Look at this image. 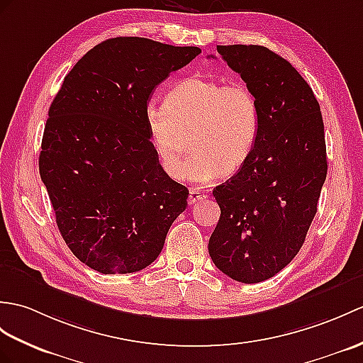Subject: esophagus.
Wrapping results in <instances>:
<instances>
[{
    "label": "esophagus",
    "mask_w": 363,
    "mask_h": 363,
    "mask_svg": "<svg viewBox=\"0 0 363 363\" xmlns=\"http://www.w3.org/2000/svg\"><path fill=\"white\" fill-rule=\"evenodd\" d=\"M204 198H207V195L202 190H199V189H190V193H189V204L190 206L196 204L198 201L204 199Z\"/></svg>",
    "instance_id": "1"
}]
</instances>
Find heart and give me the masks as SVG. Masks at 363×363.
Returning a JSON list of instances; mask_svg holds the SVG:
<instances>
[{
  "label": "heart",
  "instance_id": "b5f03b06",
  "mask_svg": "<svg viewBox=\"0 0 363 363\" xmlns=\"http://www.w3.org/2000/svg\"><path fill=\"white\" fill-rule=\"evenodd\" d=\"M155 153L170 178L187 170V136L193 153L189 178L215 182L238 172L254 153L259 133L258 102L244 83L189 77L172 88L164 106L148 105L143 114Z\"/></svg>",
  "mask_w": 363,
  "mask_h": 363
}]
</instances>
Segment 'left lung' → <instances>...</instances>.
Masks as SVG:
<instances>
[{
    "instance_id": "8db88e82",
    "label": "left lung",
    "mask_w": 363,
    "mask_h": 363,
    "mask_svg": "<svg viewBox=\"0 0 363 363\" xmlns=\"http://www.w3.org/2000/svg\"><path fill=\"white\" fill-rule=\"evenodd\" d=\"M259 108L254 153L213 190L221 216L208 240L215 266L259 283L288 266L305 242L326 179L325 126L313 89L264 46H216Z\"/></svg>"
}]
</instances>
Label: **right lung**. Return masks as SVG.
<instances>
[{
    "label": "right lung",
    "instance_id": "right-lung-1",
    "mask_svg": "<svg viewBox=\"0 0 363 363\" xmlns=\"http://www.w3.org/2000/svg\"><path fill=\"white\" fill-rule=\"evenodd\" d=\"M198 54L109 38L75 63L50 104L40 176L67 247L97 272L131 274L153 263L187 207L189 190L159 164L143 114L159 83Z\"/></svg>",
    "mask_w": 363,
    "mask_h": 363
}]
</instances>
